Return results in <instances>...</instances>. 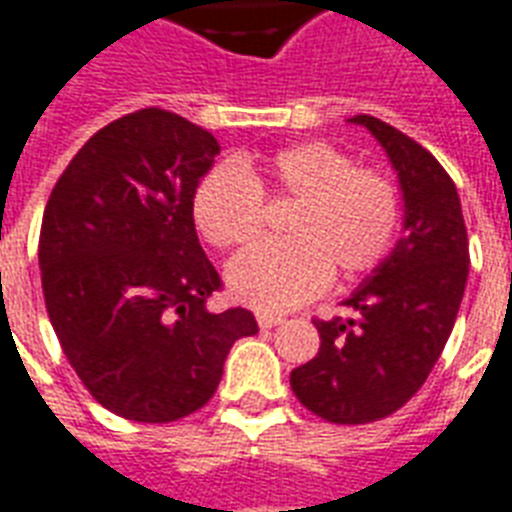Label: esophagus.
<instances>
[{
	"instance_id": "1",
	"label": "esophagus",
	"mask_w": 512,
	"mask_h": 512,
	"mask_svg": "<svg viewBox=\"0 0 512 512\" xmlns=\"http://www.w3.org/2000/svg\"><path fill=\"white\" fill-rule=\"evenodd\" d=\"M284 317H279V314H257V325L263 327V330H271V327L282 325Z\"/></svg>"
}]
</instances>
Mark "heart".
<instances>
[{"instance_id": "obj_1", "label": "heart", "mask_w": 512, "mask_h": 512, "mask_svg": "<svg viewBox=\"0 0 512 512\" xmlns=\"http://www.w3.org/2000/svg\"><path fill=\"white\" fill-rule=\"evenodd\" d=\"M263 193L295 201L282 241H263L228 265L236 300L260 311H290L349 282L386 255L400 225L397 187L357 169L333 144L306 142L263 163H220L193 193V217L214 247H244L263 225Z\"/></svg>"}]
</instances>
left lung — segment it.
Returning <instances> with one entry per match:
<instances>
[{"label": "left lung", "mask_w": 512, "mask_h": 512, "mask_svg": "<svg viewBox=\"0 0 512 512\" xmlns=\"http://www.w3.org/2000/svg\"><path fill=\"white\" fill-rule=\"evenodd\" d=\"M351 123L376 136L397 171L403 236L343 300L357 314L317 319L319 354L292 370L295 397L333 424L384 419L419 392L454 330L470 273L459 193L435 155L378 117Z\"/></svg>", "instance_id": "1"}]
</instances>
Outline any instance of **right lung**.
Wrapping results in <instances>:
<instances>
[{
	"label": "right lung",
	"instance_id": "right-lung-1",
	"mask_svg": "<svg viewBox=\"0 0 512 512\" xmlns=\"http://www.w3.org/2000/svg\"><path fill=\"white\" fill-rule=\"evenodd\" d=\"M220 144L150 107L83 144L45 206L39 271L50 325L85 389L128 421L204 408L247 308L212 311L220 273L198 244L193 193Z\"/></svg>",
	"mask_w": 512,
	"mask_h": 512
}]
</instances>
